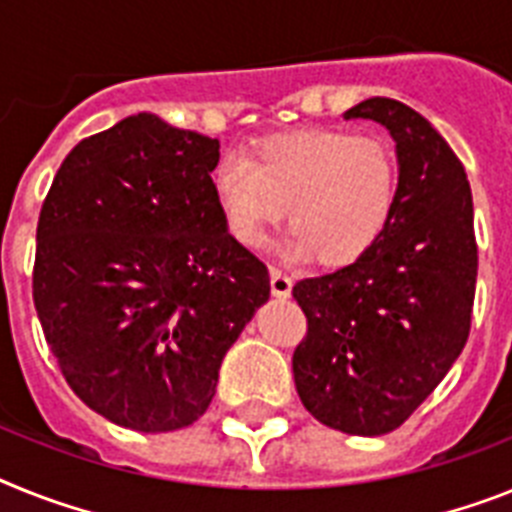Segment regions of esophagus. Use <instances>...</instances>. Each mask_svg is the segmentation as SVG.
I'll return each mask as SVG.
<instances>
[{
	"mask_svg": "<svg viewBox=\"0 0 512 512\" xmlns=\"http://www.w3.org/2000/svg\"><path fill=\"white\" fill-rule=\"evenodd\" d=\"M291 286H294L291 276H286V273L278 268H270V291H273V296L286 299V296H291Z\"/></svg>",
	"mask_w": 512,
	"mask_h": 512,
	"instance_id": "1",
	"label": "esophagus"
}]
</instances>
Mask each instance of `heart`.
Instances as JSON below:
<instances>
[{"mask_svg": "<svg viewBox=\"0 0 512 512\" xmlns=\"http://www.w3.org/2000/svg\"><path fill=\"white\" fill-rule=\"evenodd\" d=\"M223 223L244 247H263L289 208V255L341 268L388 226L398 161L382 137L299 130L257 145L252 161L226 156L210 176Z\"/></svg>", "mask_w": 512, "mask_h": 512, "instance_id": "b5f03b06", "label": "heart"}]
</instances>
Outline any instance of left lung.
I'll return each mask as SVG.
<instances>
[{"mask_svg": "<svg viewBox=\"0 0 512 512\" xmlns=\"http://www.w3.org/2000/svg\"><path fill=\"white\" fill-rule=\"evenodd\" d=\"M343 117L390 132L398 195L359 260L294 286L307 336L291 364L317 422L375 437L401 427L466 346L479 265L474 203L463 163L411 106L377 96Z\"/></svg>", "mask_w": 512, "mask_h": 512, "instance_id": "8db88e82", "label": "left lung"}]
</instances>
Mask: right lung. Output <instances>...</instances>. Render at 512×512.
<instances>
[{"instance_id":"add662e5","label":"right lung","mask_w":512,"mask_h":512,"mask_svg":"<svg viewBox=\"0 0 512 512\" xmlns=\"http://www.w3.org/2000/svg\"><path fill=\"white\" fill-rule=\"evenodd\" d=\"M218 140L135 114L70 150L36 229L33 302L64 380L119 427H190L270 276L213 197Z\"/></svg>"}]
</instances>
